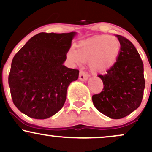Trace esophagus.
Wrapping results in <instances>:
<instances>
[{
  "instance_id": "1",
  "label": "esophagus",
  "mask_w": 152,
  "mask_h": 152,
  "mask_svg": "<svg viewBox=\"0 0 152 152\" xmlns=\"http://www.w3.org/2000/svg\"><path fill=\"white\" fill-rule=\"evenodd\" d=\"M88 74H87L86 72H85V71L81 70L80 71V73H79V79L81 80V81H86L87 79H88Z\"/></svg>"
}]
</instances>
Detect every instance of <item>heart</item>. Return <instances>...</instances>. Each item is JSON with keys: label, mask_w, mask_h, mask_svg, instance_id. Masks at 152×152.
<instances>
[{"label": "heart", "mask_w": 152, "mask_h": 152, "mask_svg": "<svg viewBox=\"0 0 152 152\" xmlns=\"http://www.w3.org/2000/svg\"><path fill=\"white\" fill-rule=\"evenodd\" d=\"M120 45L112 36H102L81 41L76 50L71 49L67 58L73 64L89 61L90 69L95 73H104L113 67L117 61Z\"/></svg>", "instance_id": "heart-1"}]
</instances>
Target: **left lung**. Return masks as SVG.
I'll return each instance as SVG.
<instances>
[{
	"label": "left lung",
	"instance_id": "obj_1",
	"mask_svg": "<svg viewBox=\"0 0 152 152\" xmlns=\"http://www.w3.org/2000/svg\"><path fill=\"white\" fill-rule=\"evenodd\" d=\"M116 36L121 45L117 61L105 74H99L104 88L92 96V101L103 114L119 119L140 106L145 80L144 64L137 50L129 40L120 35Z\"/></svg>",
	"mask_w": 152,
	"mask_h": 152
}]
</instances>
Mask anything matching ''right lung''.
Returning <instances> with one entry per match:
<instances>
[{
    "label": "right lung",
    "mask_w": 152,
    "mask_h": 152,
    "mask_svg": "<svg viewBox=\"0 0 152 152\" xmlns=\"http://www.w3.org/2000/svg\"><path fill=\"white\" fill-rule=\"evenodd\" d=\"M75 34L40 33L14 56L8 84L13 104L24 114L45 119L61 109L68 86L78 78V69L63 65Z\"/></svg>",
    "instance_id": "1"
}]
</instances>
